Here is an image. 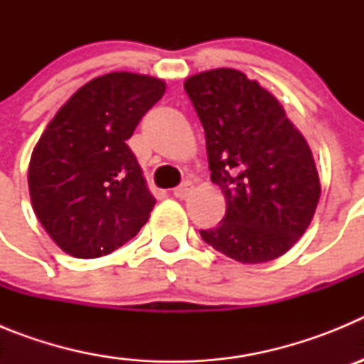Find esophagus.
Instances as JSON below:
<instances>
[{"label":"esophagus","mask_w":364,"mask_h":364,"mask_svg":"<svg viewBox=\"0 0 364 364\" xmlns=\"http://www.w3.org/2000/svg\"><path fill=\"white\" fill-rule=\"evenodd\" d=\"M191 191H193V184L189 182V180H186V182H182L178 188L173 189V195H175L176 198H188L189 195H191Z\"/></svg>","instance_id":"1"}]
</instances>
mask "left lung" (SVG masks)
Returning a JSON list of instances; mask_svg holds the SVG:
<instances>
[{"label": "left lung", "instance_id": "obj_1", "mask_svg": "<svg viewBox=\"0 0 364 364\" xmlns=\"http://www.w3.org/2000/svg\"><path fill=\"white\" fill-rule=\"evenodd\" d=\"M184 89L204 127L211 180L226 197L222 222L200 230L204 242L244 264L284 255L321 197L304 136L277 98L240 70H205Z\"/></svg>", "mask_w": 364, "mask_h": 364}]
</instances>
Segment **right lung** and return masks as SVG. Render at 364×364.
Returning a JSON list of instances; mask_svg holds the SVG:
<instances>
[{
    "label": "right lung",
    "mask_w": 364,
    "mask_h": 364,
    "mask_svg": "<svg viewBox=\"0 0 364 364\" xmlns=\"http://www.w3.org/2000/svg\"><path fill=\"white\" fill-rule=\"evenodd\" d=\"M164 92L166 83L153 76H98L67 100L38 140L28 164L32 208L69 255H107L149 218L156 200L127 140Z\"/></svg>",
    "instance_id": "obj_1"
}]
</instances>
